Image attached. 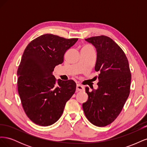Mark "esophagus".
Returning a JSON list of instances; mask_svg holds the SVG:
<instances>
[{
	"instance_id": "1",
	"label": "esophagus",
	"mask_w": 147,
	"mask_h": 147,
	"mask_svg": "<svg viewBox=\"0 0 147 147\" xmlns=\"http://www.w3.org/2000/svg\"><path fill=\"white\" fill-rule=\"evenodd\" d=\"M84 86L83 85H82V84H77L76 90L77 91H84Z\"/></svg>"
}]
</instances>
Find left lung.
Wrapping results in <instances>:
<instances>
[{"label": "left lung", "mask_w": 147, "mask_h": 147, "mask_svg": "<svg viewBox=\"0 0 147 147\" xmlns=\"http://www.w3.org/2000/svg\"><path fill=\"white\" fill-rule=\"evenodd\" d=\"M97 51L95 70L99 71L98 88L89 91L82 107L92 124L104 127L112 123L122 110L130 92L131 74L128 60L122 49L105 35L85 39Z\"/></svg>", "instance_id": "8db88e82"}]
</instances>
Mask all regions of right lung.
<instances>
[{
	"label": "right lung",
	"instance_id": "1",
	"mask_svg": "<svg viewBox=\"0 0 147 147\" xmlns=\"http://www.w3.org/2000/svg\"><path fill=\"white\" fill-rule=\"evenodd\" d=\"M77 40L47 34L33 40L25 49L17 72L18 90L25 113L38 125L56 123L75 92L74 80H56L53 72Z\"/></svg>",
	"mask_w": 147,
	"mask_h": 147
}]
</instances>
